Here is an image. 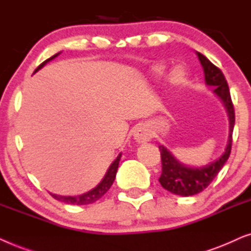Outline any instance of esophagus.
<instances>
[{
  "instance_id": "obj_1",
  "label": "esophagus",
  "mask_w": 251,
  "mask_h": 251,
  "mask_svg": "<svg viewBox=\"0 0 251 251\" xmlns=\"http://www.w3.org/2000/svg\"><path fill=\"white\" fill-rule=\"evenodd\" d=\"M133 137H135L136 142L145 143V142H149L152 135H151V131L146 126L140 125L137 126L135 131H133Z\"/></svg>"
}]
</instances>
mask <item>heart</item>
Instances as JSON below:
<instances>
[{
	"instance_id": "obj_1",
	"label": "heart",
	"mask_w": 251,
	"mask_h": 251,
	"mask_svg": "<svg viewBox=\"0 0 251 251\" xmlns=\"http://www.w3.org/2000/svg\"><path fill=\"white\" fill-rule=\"evenodd\" d=\"M164 72V67L163 66H156L154 68V73L156 74H162ZM174 78L176 80V82H181L184 80V72L180 70H176L174 73Z\"/></svg>"
}]
</instances>
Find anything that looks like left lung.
Masks as SVG:
<instances>
[{
	"mask_svg": "<svg viewBox=\"0 0 251 251\" xmlns=\"http://www.w3.org/2000/svg\"><path fill=\"white\" fill-rule=\"evenodd\" d=\"M198 57L203 67L205 83L215 87V94L219 96L224 102L226 111L229 118V137L225 152L215 162H211L208 166L202 168H190L184 166L171 155V153L166 147L159 146L161 152V163H162V173L159 178L160 184L163 188L171 193L181 195V197H190L200 193L209 184L214 180L219 171L227 161L232 150V132L234 128L235 115L234 106H233L231 94L227 81L223 74V72L217 66H215L207 57L198 52Z\"/></svg>",
	"mask_w": 251,
	"mask_h": 251,
	"instance_id": "1",
	"label": "left lung"
}]
</instances>
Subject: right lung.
<instances>
[{
	"mask_svg": "<svg viewBox=\"0 0 251 251\" xmlns=\"http://www.w3.org/2000/svg\"><path fill=\"white\" fill-rule=\"evenodd\" d=\"M58 54H59V53H56L54 56L49 58V59L43 61V63L41 64L35 71H34V73H36L37 71L41 70V68H42L44 65L48 63V61H50L51 59H53V58H56ZM120 159H121V154H119V156L116 157V159L114 160V162H113L111 164V167L108 168V170H107V173H106L105 177L102 178V180L97 185V186L94 188V190L89 191V192H87V193H84L82 195H77V197H61V195H56V194H51V195H52V198L56 199V200L61 201V202H64V203H67V204L83 205V204L94 203V202L99 200V199H100L102 195H104L106 192L109 190V187L112 186L113 181H114V179H115L116 171H118Z\"/></svg>",
	"mask_w": 251,
	"mask_h": 251,
	"instance_id": "right-lung-1",
	"label": "right lung"
}]
</instances>
